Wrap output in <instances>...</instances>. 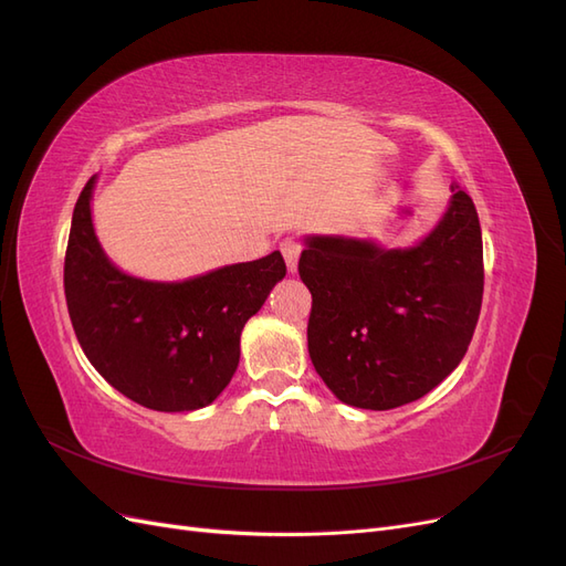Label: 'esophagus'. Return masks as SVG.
Here are the masks:
<instances>
[{"label": "esophagus", "instance_id": "esophagus-1", "mask_svg": "<svg viewBox=\"0 0 566 566\" xmlns=\"http://www.w3.org/2000/svg\"><path fill=\"white\" fill-rule=\"evenodd\" d=\"M300 243L293 241V238H285V241L281 243V252L285 256V264H287V271L295 273L297 271V260H300Z\"/></svg>", "mask_w": 566, "mask_h": 566}]
</instances>
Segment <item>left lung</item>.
<instances>
[{"label": "left lung", "instance_id": "1", "mask_svg": "<svg viewBox=\"0 0 566 566\" xmlns=\"http://www.w3.org/2000/svg\"><path fill=\"white\" fill-rule=\"evenodd\" d=\"M455 191L437 227L408 248L304 235L312 293L306 345L321 380L354 408L389 410L432 391L465 356L484 295L482 227Z\"/></svg>", "mask_w": 566, "mask_h": 566}]
</instances>
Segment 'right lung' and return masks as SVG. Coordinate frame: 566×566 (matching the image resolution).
I'll return each mask as SVG.
<instances>
[{"instance_id":"add662e5","label":"right lung","mask_w":566,"mask_h":566,"mask_svg":"<svg viewBox=\"0 0 566 566\" xmlns=\"http://www.w3.org/2000/svg\"><path fill=\"white\" fill-rule=\"evenodd\" d=\"M96 175L77 198L63 285L90 364L127 399L163 413L210 406L241 361V333L285 276L283 254L184 281H148L111 262L94 229Z\"/></svg>"}]
</instances>
